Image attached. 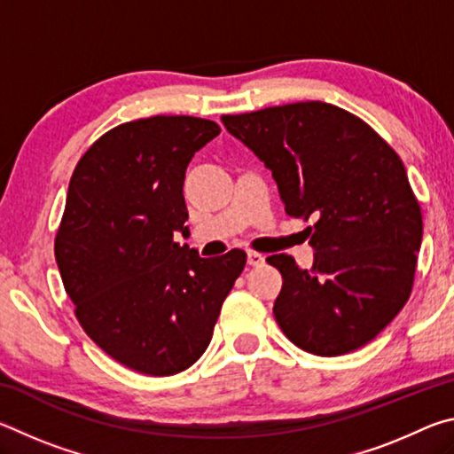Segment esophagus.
<instances>
[{
	"label": "esophagus",
	"mask_w": 454,
	"mask_h": 454,
	"mask_svg": "<svg viewBox=\"0 0 454 454\" xmlns=\"http://www.w3.org/2000/svg\"><path fill=\"white\" fill-rule=\"evenodd\" d=\"M248 264L250 266H262L264 264V256L258 254V252H248Z\"/></svg>",
	"instance_id": "34e87169"
}]
</instances>
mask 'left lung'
I'll return each instance as SVG.
<instances>
[{
  "label": "left lung",
  "instance_id": "obj_1",
  "mask_svg": "<svg viewBox=\"0 0 454 454\" xmlns=\"http://www.w3.org/2000/svg\"><path fill=\"white\" fill-rule=\"evenodd\" d=\"M278 186L286 214L309 228L314 262L268 256L282 290L274 318L298 348L340 356L364 347L403 310L422 240L420 206L403 160L352 114L298 102L222 116Z\"/></svg>",
  "mask_w": 454,
  "mask_h": 454
}]
</instances>
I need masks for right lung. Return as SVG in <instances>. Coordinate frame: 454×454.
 Wrapping results in <instances>:
<instances>
[{"instance_id": "right-lung-1", "label": "right lung", "mask_w": 454, "mask_h": 454, "mask_svg": "<svg viewBox=\"0 0 454 454\" xmlns=\"http://www.w3.org/2000/svg\"><path fill=\"white\" fill-rule=\"evenodd\" d=\"M216 121L153 116L110 129L72 174L56 236V262L82 328L136 372L170 376L208 348L246 254L200 258L184 178Z\"/></svg>"}]
</instances>
